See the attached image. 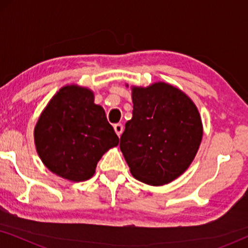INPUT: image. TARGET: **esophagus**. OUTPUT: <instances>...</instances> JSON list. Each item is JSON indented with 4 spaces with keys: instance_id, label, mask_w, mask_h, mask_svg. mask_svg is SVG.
Listing matches in <instances>:
<instances>
[{
    "instance_id": "34e87169",
    "label": "esophagus",
    "mask_w": 248,
    "mask_h": 248,
    "mask_svg": "<svg viewBox=\"0 0 248 248\" xmlns=\"http://www.w3.org/2000/svg\"><path fill=\"white\" fill-rule=\"evenodd\" d=\"M114 130H115V132H116V134L118 135V137H121L122 132H123V124H121V123L115 124L114 125Z\"/></svg>"
}]
</instances>
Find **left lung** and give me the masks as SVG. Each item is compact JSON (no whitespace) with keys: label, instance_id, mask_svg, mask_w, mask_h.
<instances>
[{"label":"left lung","instance_id":"obj_1","mask_svg":"<svg viewBox=\"0 0 248 248\" xmlns=\"http://www.w3.org/2000/svg\"><path fill=\"white\" fill-rule=\"evenodd\" d=\"M133 111L120 148L131 174L145 184H168L192 164L201 143L199 110L182 90L165 82L132 88Z\"/></svg>","mask_w":248,"mask_h":248}]
</instances>
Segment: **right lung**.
I'll return each mask as SVG.
<instances>
[{
  "instance_id": "1",
  "label": "right lung",
  "mask_w": 248,
  "mask_h": 248,
  "mask_svg": "<svg viewBox=\"0 0 248 248\" xmlns=\"http://www.w3.org/2000/svg\"><path fill=\"white\" fill-rule=\"evenodd\" d=\"M93 93L76 84L57 91L35 127L39 158L50 171L72 182L91 178L103 155L120 139Z\"/></svg>"
}]
</instances>
